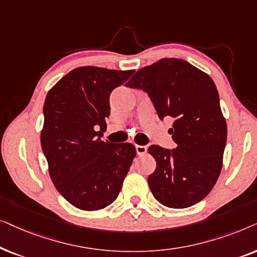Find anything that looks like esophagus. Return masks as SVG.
Returning <instances> with one entry per match:
<instances>
[{
	"label": "esophagus",
	"instance_id": "esophagus-1",
	"mask_svg": "<svg viewBox=\"0 0 257 257\" xmlns=\"http://www.w3.org/2000/svg\"><path fill=\"white\" fill-rule=\"evenodd\" d=\"M135 149H136V153H138V155H145V154L147 153V149H148V148H147L146 146L136 145Z\"/></svg>",
	"mask_w": 257,
	"mask_h": 257
}]
</instances>
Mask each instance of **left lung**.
I'll return each instance as SVG.
<instances>
[{"label": "left lung", "mask_w": 257, "mask_h": 257, "mask_svg": "<svg viewBox=\"0 0 257 257\" xmlns=\"http://www.w3.org/2000/svg\"><path fill=\"white\" fill-rule=\"evenodd\" d=\"M126 87L148 93L161 119L173 117L175 149L153 145L156 169L148 176L154 197L182 209L202 201L220 176L227 123L210 76L181 59H162L132 77Z\"/></svg>", "instance_id": "8db88e82"}]
</instances>
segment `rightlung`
I'll return each instance as SVG.
<instances>
[{"mask_svg":"<svg viewBox=\"0 0 257 257\" xmlns=\"http://www.w3.org/2000/svg\"><path fill=\"white\" fill-rule=\"evenodd\" d=\"M134 70L75 68L48 91L41 146L59 193L82 210L114 202L136 156L132 143L101 141L109 96Z\"/></svg>","mask_w":257,"mask_h":257,"instance_id":"obj_1","label":"right lung"}]
</instances>
